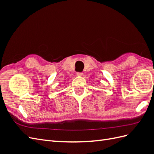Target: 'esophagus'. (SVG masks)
I'll use <instances>...</instances> for the list:
<instances>
[{
	"label": "esophagus",
	"instance_id": "1",
	"mask_svg": "<svg viewBox=\"0 0 154 154\" xmlns=\"http://www.w3.org/2000/svg\"><path fill=\"white\" fill-rule=\"evenodd\" d=\"M76 74H77V76H81V75H83V73H80V72H77Z\"/></svg>",
	"mask_w": 154,
	"mask_h": 154
}]
</instances>
